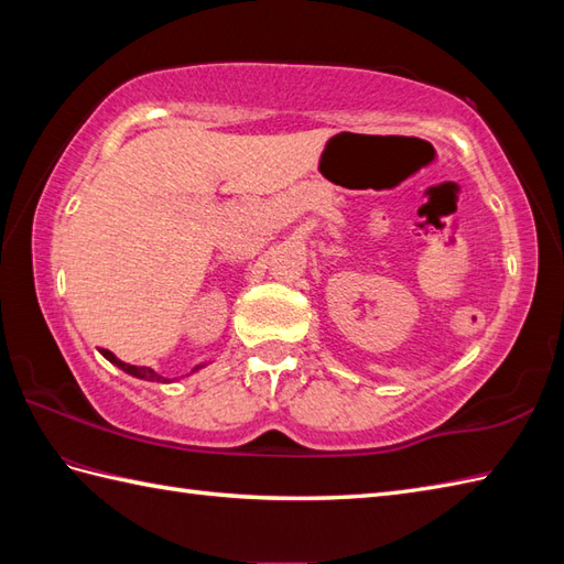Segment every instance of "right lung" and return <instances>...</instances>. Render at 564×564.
<instances>
[{
	"mask_svg": "<svg viewBox=\"0 0 564 564\" xmlns=\"http://www.w3.org/2000/svg\"><path fill=\"white\" fill-rule=\"evenodd\" d=\"M101 354L109 358V361L113 364V366H118L121 370H126L128 376H133V378H140V380H152V382H170L166 378H162L160 373H154L152 368H148V366H130V364H123L121 358H116L109 349H101ZM198 368H203V366H196L194 370H198Z\"/></svg>",
	"mask_w": 564,
	"mask_h": 564,
	"instance_id": "1",
	"label": "right lung"
}]
</instances>
